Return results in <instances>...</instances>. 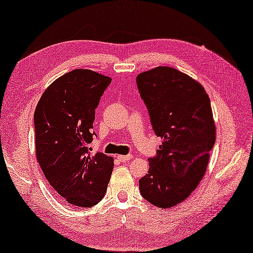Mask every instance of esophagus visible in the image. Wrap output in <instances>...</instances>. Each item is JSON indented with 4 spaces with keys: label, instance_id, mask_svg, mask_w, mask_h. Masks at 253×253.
Wrapping results in <instances>:
<instances>
[{
    "label": "esophagus",
    "instance_id": "esophagus-1",
    "mask_svg": "<svg viewBox=\"0 0 253 253\" xmlns=\"http://www.w3.org/2000/svg\"><path fill=\"white\" fill-rule=\"evenodd\" d=\"M116 158L119 159L121 162H126V161H129V160H131V159H132V154H129V155H117Z\"/></svg>",
    "mask_w": 253,
    "mask_h": 253
}]
</instances>
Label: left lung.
<instances>
[{
  "mask_svg": "<svg viewBox=\"0 0 253 253\" xmlns=\"http://www.w3.org/2000/svg\"><path fill=\"white\" fill-rule=\"evenodd\" d=\"M136 82L152 127L164 139L157 155L148 158L140 195L168 209L184 202L205 174L215 144L211 101L199 83L170 67L141 72Z\"/></svg>",
  "mask_w": 253,
  "mask_h": 253,
  "instance_id": "obj_1",
  "label": "left lung"
}]
</instances>
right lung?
Here are the masks:
<instances>
[{"label":"right lung","mask_w":253,"mask_h":253,"mask_svg":"<svg viewBox=\"0 0 253 253\" xmlns=\"http://www.w3.org/2000/svg\"><path fill=\"white\" fill-rule=\"evenodd\" d=\"M112 78L76 69L56 79L34 113L37 159L44 177L69 204L91 207L105 196L114 160L91 154L93 122Z\"/></svg>","instance_id":"1"}]
</instances>
